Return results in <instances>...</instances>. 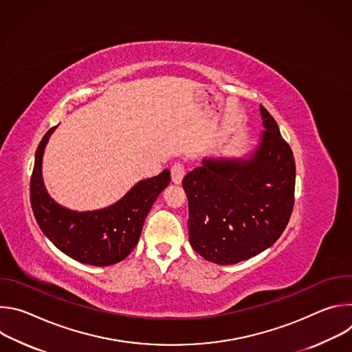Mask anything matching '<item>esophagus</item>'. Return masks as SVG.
I'll use <instances>...</instances> for the list:
<instances>
[{
  "instance_id": "esophagus-1",
  "label": "esophagus",
  "mask_w": 352,
  "mask_h": 352,
  "mask_svg": "<svg viewBox=\"0 0 352 352\" xmlns=\"http://www.w3.org/2000/svg\"><path fill=\"white\" fill-rule=\"evenodd\" d=\"M184 175H185V166L182 163H175L173 167H171V178H173V182L174 184H181L182 179H184Z\"/></svg>"
}]
</instances>
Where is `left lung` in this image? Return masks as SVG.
I'll return each mask as SVG.
<instances>
[{"mask_svg":"<svg viewBox=\"0 0 352 352\" xmlns=\"http://www.w3.org/2000/svg\"><path fill=\"white\" fill-rule=\"evenodd\" d=\"M261 116L265 131L252 153L205 157L182 181L190 246L217 265H235L263 252L280 238L292 213V150L263 106Z\"/></svg>","mask_w":352,"mask_h":352,"instance_id":"obj_1","label":"left lung"}]
</instances>
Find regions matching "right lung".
<instances>
[{
    "label": "right lung",
    "instance_id": "obj_1",
    "mask_svg": "<svg viewBox=\"0 0 352 352\" xmlns=\"http://www.w3.org/2000/svg\"><path fill=\"white\" fill-rule=\"evenodd\" d=\"M56 128L43 136L36 150L30 178V204L36 221L44 235L74 261L100 267L116 265L136 246L147 213L171 179L170 171L139 181L109 208L91 212L67 209L47 193L41 175L44 148Z\"/></svg>",
    "mask_w": 352,
    "mask_h": 352
}]
</instances>
